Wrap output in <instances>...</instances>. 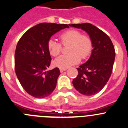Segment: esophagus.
<instances>
[{
    "label": "esophagus",
    "mask_w": 128,
    "mask_h": 128,
    "mask_svg": "<svg viewBox=\"0 0 128 128\" xmlns=\"http://www.w3.org/2000/svg\"><path fill=\"white\" fill-rule=\"evenodd\" d=\"M67 69H60V72H62L63 71H65V70H66Z\"/></svg>",
    "instance_id": "1"
}]
</instances>
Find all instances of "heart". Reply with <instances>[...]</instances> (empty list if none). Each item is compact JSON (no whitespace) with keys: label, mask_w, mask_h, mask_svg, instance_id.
I'll use <instances>...</instances> for the list:
<instances>
[{"label":"heart","mask_w":128,"mask_h":128,"mask_svg":"<svg viewBox=\"0 0 128 128\" xmlns=\"http://www.w3.org/2000/svg\"><path fill=\"white\" fill-rule=\"evenodd\" d=\"M59 38L63 45L70 44L68 49L70 53L60 56L54 60V65L60 69H67L78 64L80 58L86 59L91 52L92 43L90 38L78 30H68L60 34ZM48 49L50 55L57 56L61 52L62 45L55 39H50L48 42Z\"/></svg>","instance_id":"1"}]
</instances>
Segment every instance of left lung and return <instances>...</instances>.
I'll list each match as a JSON object with an SVG mask.
<instances>
[{"instance_id":"obj_1","label":"left lung","mask_w":128,"mask_h":128,"mask_svg":"<svg viewBox=\"0 0 128 128\" xmlns=\"http://www.w3.org/2000/svg\"><path fill=\"white\" fill-rule=\"evenodd\" d=\"M69 26L85 30L93 47L89 60L77 68L78 75L73 79V86L83 95H94L102 90L111 76L116 55L114 48L110 37L91 24Z\"/></svg>"}]
</instances>
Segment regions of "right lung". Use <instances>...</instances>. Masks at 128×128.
<instances>
[{
  "mask_svg": "<svg viewBox=\"0 0 128 128\" xmlns=\"http://www.w3.org/2000/svg\"><path fill=\"white\" fill-rule=\"evenodd\" d=\"M69 25L41 23L29 28L17 44L15 70L24 90L36 98H44L55 89L59 68L48 70L51 60L48 49L50 37Z\"/></svg>",
  "mask_w": 128,
  "mask_h": 128,
  "instance_id": "add662e5",
  "label": "right lung"
}]
</instances>
